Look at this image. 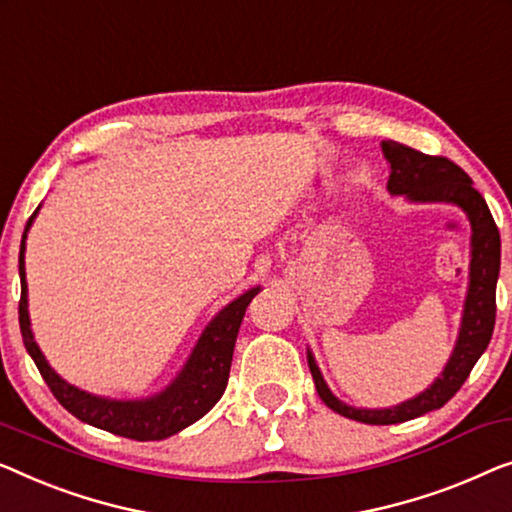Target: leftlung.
<instances>
[{
    "label": "left lung",
    "instance_id": "8db88e82",
    "mask_svg": "<svg viewBox=\"0 0 512 512\" xmlns=\"http://www.w3.org/2000/svg\"><path fill=\"white\" fill-rule=\"evenodd\" d=\"M383 154L390 161V194H404L409 201L418 203H453L462 207L471 221V268H469V293L464 302L462 328L453 355L446 369L425 392L409 402L392 406V409L369 411L353 409L332 395L318 372L314 355L309 353V369L314 376L316 392L323 404L339 416L365 422V425H395L425 413L441 409L455 392L469 379L473 365L485 353L492 339L496 321V279L501 265V238L499 228L487 207L485 198L473 189V180L446 157L422 154L397 140H385Z\"/></svg>",
    "mask_w": 512,
    "mask_h": 512
}]
</instances>
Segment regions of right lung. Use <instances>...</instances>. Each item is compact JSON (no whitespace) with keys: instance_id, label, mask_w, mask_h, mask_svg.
<instances>
[{"instance_id":"obj_1","label":"right lung","mask_w":512,"mask_h":512,"mask_svg":"<svg viewBox=\"0 0 512 512\" xmlns=\"http://www.w3.org/2000/svg\"><path fill=\"white\" fill-rule=\"evenodd\" d=\"M36 214V212H34ZM34 214L27 221V228L32 224ZM25 228V233H27ZM20 302H18V318L22 342H25L27 353L39 367L43 381L48 383L50 392L64 406L71 416L87 422V425L106 429L110 434L127 436L133 441H161L166 436L182 432L184 427L194 425L201 420L214 404L224 395L228 374H231L233 348L238 339L240 323L247 311L249 302L261 288H251L231 305L224 307L217 318L207 325L203 337L191 353V358L180 376L168 385L164 392L150 399H138V402H115V399H103L87 395V392L73 388L50 369L43 358L39 346L34 342L32 328H29L27 314V281H25V235L20 244Z\"/></svg>"}]
</instances>
